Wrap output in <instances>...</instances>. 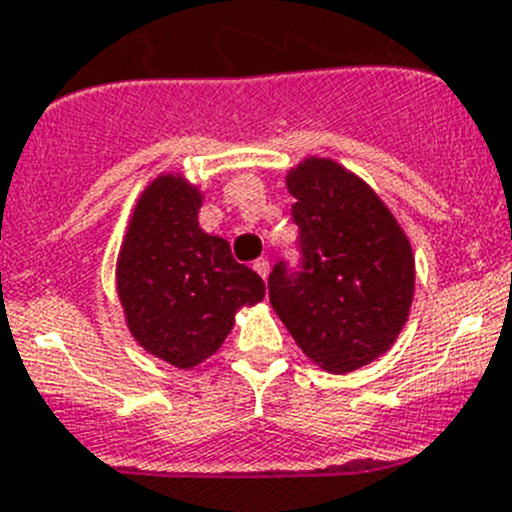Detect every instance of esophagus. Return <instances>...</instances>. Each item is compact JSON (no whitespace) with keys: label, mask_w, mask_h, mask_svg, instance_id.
<instances>
[{"label":"esophagus","mask_w":512,"mask_h":512,"mask_svg":"<svg viewBox=\"0 0 512 512\" xmlns=\"http://www.w3.org/2000/svg\"><path fill=\"white\" fill-rule=\"evenodd\" d=\"M253 271L261 276V279H266L269 276V261L266 259H259V261H253Z\"/></svg>","instance_id":"esophagus-1"}]
</instances>
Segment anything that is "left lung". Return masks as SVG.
<instances>
[{
  "label": "left lung",
  "instance_id": "obj_1",
  "mask_svg": "<svg viewBox=\"0 0 512 512\" xmlns=\"http://www.w3.org/2000/svg\"><path fill=\"white\" fill-rule=\"evenodd\" d=\"M287 190L304 266H274L271 307L314 365L353 373L388 353L409 322L414 248L378 192L335 159L304 157Z\"/></svg>",
  "mask_w": 512,
  "mask_h": 512
}]
</instances>
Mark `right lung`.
<instances>
[{
    "mask_svg": "<svg viewBox=\"0 0 512 512\" xmlns=\"http://www.w3.org/2000/svg\"><path fill=\"white\" fill-rule=\"evenodd\" d=\"M203 190L180 172L154 177L134 203L116 259V294L131 337L154 358L190 370L218 353L241 309L266 284L200 228Z\"/></svg>",
    "mask_w": 512,
    "mask_h": 512,
    "instance_id": "obj_1",
    "label": "right lung"
}]
</instances>
